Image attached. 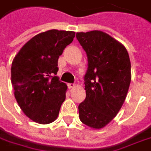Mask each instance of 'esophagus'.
Here are the masks:
<instances>
[{"label":"esophagus","instance_id":"obj_1","mask_svg":"<svg viewBox=\"0 0 151 151\" xmlns=\"http://www.w3.org/2000/svg\"><path fill=\"white\" fill-rule=\"evenodd\" d=\"M67 86H68L69 89H72V88L76 87V85L75 84H68Z\"/></svg>","mask_w":151,"mask_h":151}]
</instances>
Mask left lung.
<instances>
[{"label":"left lung","mask_w":151,"mask_h":151,"mask_svg":"<svg viewBox=\"0 0 151 151\" xmlns=\"http://www.w3.org/2000/svg\"><path fill=\"white\" fill-rule=\"evenodd\" d=\"M76 38L88 58L86 97L78 106L79 117L99 130L116 117L125 102L131 81L130 57L125 46L106 32H77Z\"/></svg>","instance_id":"8db88e82"}]
</instances>
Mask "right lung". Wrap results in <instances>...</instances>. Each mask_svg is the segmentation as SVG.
I'll return each mask as SVG.
<instances>
[{
	"label": "right lung",
	"instance_id": "1",
	"mask_svg": "<svg viewBox=\"0 0 151 151\" xmlns=\"http://www.w3.org/2000/svg\"><path fill=\"white\" fill-rule=\"evenodd\" d=\"M74 31L50 30L32 37L12 64V84L21 111L38 124L57 119L67 86L55 75L58 59L73 41Z\"/></svg>",
	"mask_w": 151,
	"mask_h": 151
}]
</instances>
